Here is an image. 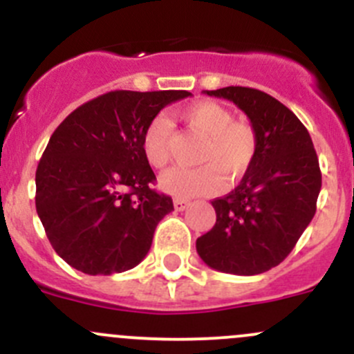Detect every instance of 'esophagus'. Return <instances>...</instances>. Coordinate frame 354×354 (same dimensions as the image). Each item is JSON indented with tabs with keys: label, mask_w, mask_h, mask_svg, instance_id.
I'll return each mask as SVG.
<instances>
[{
	"label": "esophagus",
	"mask_w": 354,
	"mask_h": 354,
	"mask_svg": "<svg viewBox=\"0 0 354 354\" xmlns=\"http://www.w3.org/2000/svg\"><path fill=\"white\" fill-rule=\"evenodd\" d=\"M173 203H174V209L176 210H185L188 205H190V202H188V200H181V198H174Z\"/></svg>",
	"instance_id": "34e87169"
}]
</instances>
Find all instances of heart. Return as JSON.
<instances>
[{"label": "heart", "mask_w": 354, "mask_h": 354, "mask_svg": "<svg viewBox=\"0 0 354 354\" xmlns=\"http://www.w3.org/2000/svg\"><path fill=\"white\" fill-rule=\"evenodd\" d=\"M181 121L195 137L203 138L194 169L173 167L159 178L160 190L176 198H194L214 194L223 174L236 180L248 169L257 152V133L245 121H233V114L212 101H200L180 113ZM173 128L167 118L157 116L144 133V154L151 166L164 167L171 159Z\"/></svg>", "instance_id": "obj_1"}]
</instances>
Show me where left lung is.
I'll return each mask as SVG.
<instances>
[{
	"instance_id": "obj_1",
	"label": "left lung",
	"mask_w": 354,
	"mask_h": 354,
	"mask_svg": "<svg viewBox=\"0 0 354 354\" xmlns=\"http://www.w3.org/2000/svg\"><path fill=\"white\" fill-rule=\"evenodd\" d=\"M234 102L257 133V152L233 192L212 200L216 224L197 240L212 269L255 276L279 266L317 210L322 173L308 130L272 95L250 87L205 91Z\"/></svg>"
}]
</instances>
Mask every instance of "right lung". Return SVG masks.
<instances>
[{"mask_svg":"<svg viewBox=\"0 0 354 354\" xmlns=\"http://www.w3.org/2000/svg\"><path fill=\"white\" fill-rule=\"evenodd\" d=\"M187 91H113L70 113L35 171V209L49 243L88 276L124 272L145 259L173 200L152 190L144 154L149 123Z\"/></svg>","mask_w":354,"mask_h":354,"instance_id":"obj_1","label":"right lung"}]
</instances>
